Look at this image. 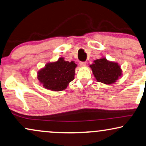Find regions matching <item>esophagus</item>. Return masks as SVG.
<instances>
[{
    "mask_svg": "<svg viewBox=\"0 0 146 146\" xmlns=\"http://www.w3.org/2000/svg\"><path fill=\"white\" fill-rule=\"evenodd\" d=\"M79 65H80L81 67H86V62H79Z\"/></svg>",
    "mask_w": 146,
    "mask_h": 146,
    "instance_id": "esophagus-1",
    "label": "esophagus"
}]
</instances>
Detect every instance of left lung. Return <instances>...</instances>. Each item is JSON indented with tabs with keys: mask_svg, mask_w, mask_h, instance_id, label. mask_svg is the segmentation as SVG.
Masks as SVG:
<instances>
[{
	"mask_svg": "<svg viewBox=\"0 0 146 146\" xmlns=\"http://www.w3.org/2000/svg\"><path fill=\"white\" fill-rule=\"evenodd\" d=\"M90 67L98 82L105 84H114L122 75V70L119 64L109 61L104 57L95 60Z\"/></svg>",
	"mask_w": 146,
	"mask_h": 146,
	"instance_id": "left-lung-1",
	"label": "left lung"
}]
</instances>
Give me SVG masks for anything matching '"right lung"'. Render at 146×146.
Returning a JSON list of instances; mask_svg holds the SVG:
<instances>
[{
	"label": "right lung",
	"mask_w": 146,
	"mask_h": 146,
	"mask_svg": "<svg viewBox=\"0 0 146 146\" xmlns=\"http://www.w3.org/2000/svg\"><path fill=\"white\" fill-rule=\"evenodd\" d=\"M76 67L74 61H65L60 57L57 61L49 62L38 71V79L46 89L62 91L74 79Z\"/></svg>",
	"instance_id": "right-lung-1"
}]
</instances>
